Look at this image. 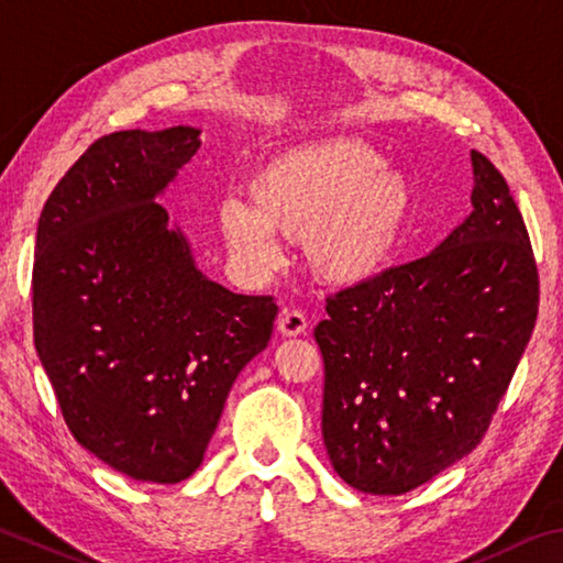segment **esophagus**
<instances>
[{
    "label": "esophagus",
    "mask_w": 563,
    "mask_h": 563,
    "mask_svg": "<svg viewBox=\"0 0 563 563\" xmlns=\"http://www.w3.org/2000/svg\"><path fill=\"white\" fill-rule=\"evenodd\" d=\"M308 330V317L300 310H283L278 317V332L283 336H298Z\"/></svg>",
    "instance_id": "34e87169"
}]
</instances>
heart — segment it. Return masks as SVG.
<instances>
[{
  "label": "heart",
  "mask_w": 563,
  "mask_h": 563,
  "mask_svg": "<svg viewBox=\"0 0 563 563\" xmlns=\"http://www.w3.org/2000/svg\"><path fill=\"white\" fill-rule=\"evenodd\" d=\"M251 201L219 211L229 249L251 265L275 255V233L302 239L317 278L356 285L394 258L413 213L411 184L354 137H324L278 152L255 169Z\"/></svg>",
  "instance_id": "obj_1"
}]
</instances>
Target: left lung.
Instances as JSON below:
<instances>
[{
	"instance_id": "8db88e82",
	"label": "left lung",
	"mask_w": 563,
	"mask_h": 563,
	"mask_svg": "<svg viewBox=\"0 0 563 563\" xmlns=\"http://www.w3.org/2000/svg\"><path fill=\"white\" fill-rule=\"evenodd\" d=\"M441 246L327 298L322 438L346 485L404 495L483 441L534 330L539 273L505 177L473 152Z\"/></svg>"
}]
</instances>
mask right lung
Returning <instances> with one entry per match:
<instances>
[{
    "label": "right lung",
    "mask_w": 563,
    "mask_h": 563,
    "mask_svg": "<svg viewBox=\"0 0 563 563\" xmlns=\"http://www.w3.org/2000/svg\"><path fill=\"white\" fill-rule=\"evenodd\" d=\"M197 128L96 140L36 229L34 344L68 431L112 470L175 485L201 465L233 382L271 342L278 305L207 280L157 194Z\"/></svg>",
    "instance_id": "right-lung-1"
}]
</instances>
